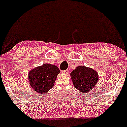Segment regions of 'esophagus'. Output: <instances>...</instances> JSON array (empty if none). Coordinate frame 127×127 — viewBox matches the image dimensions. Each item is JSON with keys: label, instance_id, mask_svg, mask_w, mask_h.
<instances>
[{"label": "esophagus", "instance_id": "1", "mask_svg": "<svg viewBox=\"0 0 127 127\" xmlns=\"http://www.w3.org/2000/svg\"><path fill=\"white\" fill-rule=\"evenodd\" d=\"M69 72L68 70H62V73H64V74H66Z\"/></svg>", "mask_w": 127, "mask_h": 127}]
</instances>
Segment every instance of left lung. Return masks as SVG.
<instances>
[{"mask_svg": "<svg viewBox=\"0 0 127 127\" xmlns=\"http://www.w3.org/2000/svg\"><path fill=\"white\" fill-rule=\"evenodd\" d=\"M70 76L75 88L83 93L93 89L98 80V75L96 70L84 66L76 67L70 73Z\"/></svg>", "mask_w": 127, "mask_h": 127, "instance_id": "8db88e82", "label": "left lung"}]
</instances>
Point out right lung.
Listing matches in <instances>:
<instances>
[{
    "label": "right lung",
    "mask_w": 127,
    "mask_h": 127,
    "mask_svg": "<svg viewBox=\"0 0 127 127\" xmlns=\"http://www.w3.org/2000/svg\"><path fill=\"white\" fill-rule=\"evenodd\" d=\"M59 68L51 64H43L31 69L29 73V80L31 88L40 94L47 93L54 86Z\"/></svg>",
    "instance_id": "1"
}]
</instances>
